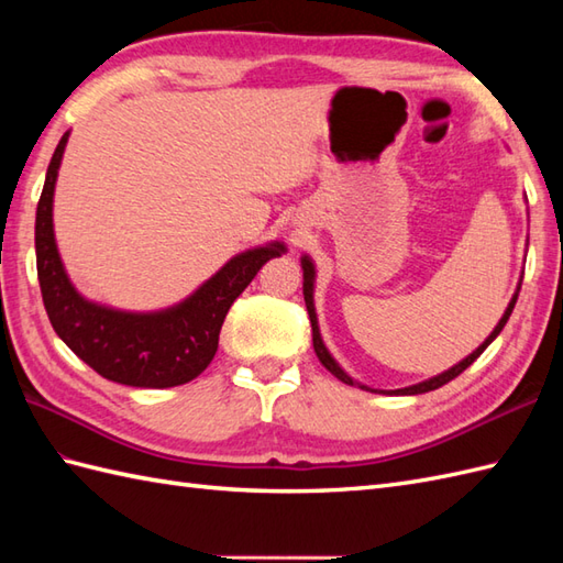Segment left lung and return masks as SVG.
Returning <instances> with one entry per match:
<instances>
[{
  "label": "left lung",
  "mask_w": 563,
  "mask_h": 563,
  "mask_svg": "<svg viewBox=\"0 0 563 563\" xmlns=\"http://www.w3.org/2000/svg\"><path fill=\"white\" fill-rule=\"evenodd\" d=\"M300 263H302V295H305V305H307V312H309V321H312V341H314V353H317V357L321 361V365H324L329 373L333 375V377H339L341 382H345V385H351V387H361V389H365V391H382V394H397V397H411V394H426V391H433V389H438V387H442V385H448L450 379H454L457 377L460 373H464L466 367H470L476 357H479L488 345H492V341L498 336L500 331H504V327H506V321L510 319V314H512V307H516V302H518V292H520V283H518V290H516V295L510 297V302H508V307H506V312H504V317L498 319V324H496V329L488 333L486 336V341L479 345V349L476 351H472L470 355L464 357V361H460L457 365H452L450 369H445V373H440V375H435V377H430V379H426V382H418V385H411V387H404V389H373V387H367V385H363V382H357V379H353L349 373H345V369L333 361V355L329 353V349L324 345V339H321V331H319V319H317V307H314V280H317V268H314V261L309 258L307 254L300 258Z\"/></svg>",
  "instance_id": "8db88e82"
}]
</instances>
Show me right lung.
Wrapping results in <instances>:
<instances>
[{
    "label": "right lung",
    "mask_w": 563,
    "mask_h": 563,
    "mask_svg": "<svg viewBox=\"0 0 563 563\" xmlns=\"http://www.w3.org/2000/svg\"><path fill=\"white\" fill-rule=\"evenodd\" d=\"M69 130L47 164L45 186L35 210V263L47 319L67 349L118 385L164 389L196 379L218 353L222 321L266 261L285 254L283 242L246 249L190 292L186 300L157 312L91 302L71 285L59 258L53 198Z\"/></svg>",
    "instance_id": "1"
}]
</instances>
